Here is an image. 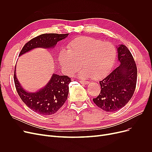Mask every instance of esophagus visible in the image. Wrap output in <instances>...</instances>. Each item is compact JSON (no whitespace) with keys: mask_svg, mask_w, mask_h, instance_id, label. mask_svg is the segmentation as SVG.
<instances>
[{"mask_svg":"<svg viewBox=\"0 0 152 152\" xmlns=\"http://www.w3.org/2000/svg\"><path fill=\"white\" fill-rule=\"evenodd\" d=\"M80 82L82 84H89V81H86V80H80Z\"/></svg>","mask_w":152,"mask_h":152,"instance_id":"34e87169","label":"esophagus"}]
</instances>
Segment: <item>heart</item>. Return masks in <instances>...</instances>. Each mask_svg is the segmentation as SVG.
<instances>
[{
  "label": "heart",
  "mask_w": 152,
  "mask_h": 152,
  "mask_svg": "<svg viewBox=\"0 0 152 152\" xmlns=\"http://www.w3.org/2000/svg\"><path fill=\"white\" fill-rule=\"evenodd\" d=\"M117 56L115 47L111 42L89 37H80L70 41L67 50L62 49L58 59L68 74H72L81 65L77 75L82 79L93 77L102 79L111 70Z\"/></svg>",
  "instance_id": "b5f03b06"
}]
</instances>
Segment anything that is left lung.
I'll list each match as a JSON object with an SVG mask.
<instances>
[{"label":"left lung","instance_id":"left-lung-1","mask_svg":"<svg viewBox=\"0 0 152 152\" xmlns=\"http://www.w3.org/2000/svg\"><path fill=\"white\" fill-rule=\"evenodd\" d=\"M119 65L99 81L101 93L94 103L104 111L116 112L125 106L134 93L137 68L131 52L124 44L117 47Z\"/></svg>","mask_w":152,"mask_h":152}]
</instances>
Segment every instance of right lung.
Listing matches in <instances>:
<instances>
[{
	"instance_id": "right-lung-1",
	"label": "right lung",
	"mask_w": 152,
	"mask_h": 152,
	"mask_svg": "<svg viewBox=\"0 0 152 152\" xmlns=\"http://www.w3.org/2000/svg\"><path fill=\"white\" fill-rule=\"evenodd\" d=\"M69 34H44L30 40L21 50L19 56L37 48L54 49L59 41L66 39ZM16 67L14 80L16 89L23 103L35 112L49 115L56 113L65 103L68 97L70 78L66 75H59L54 73L50 80L42 88L35 92L25 90L18 80Z\"/></svg>"
}]
</instances>
